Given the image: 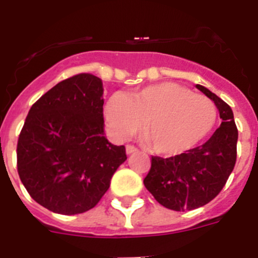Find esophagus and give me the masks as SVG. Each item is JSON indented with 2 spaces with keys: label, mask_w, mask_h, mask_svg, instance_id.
<instances>
[{
  "label": "esophagus",
  "mask_w": 258,
  "mask_h": 258,
  "mask_svg": "<svg viewBox=\"0 0 258 258\" xmlns=\"http://www.w3.org/2000/svg\"><path fill=\"white\" fill-rule=\"evenodd\" d=\"M137 151H138L137 147H134V146L132 145H126V154H133V152H137Z\"/></svg>",
  "instance_id": "1"
}]
</instances>
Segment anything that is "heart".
Here are the masks:
<instances>
[{"label":"heart","instance_id":"1","mask_svg":"<svg viewBox=\"0 0 258 258\" xmlns=\"http://www.w3.org/2000/svg\"><path fill=\"white\" fill-rule=\"evenodd\" d=\"M109 133L124 141L143 122V138L152 152L179 155L202 142L217 121V107L208 97L175 83H160L122 95L104 107Z\"/></svg>","mask_w":258,"mask_h":258}]
</instances>
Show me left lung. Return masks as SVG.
<instances>
[{
    "mask_svg": "<svg viewBox=\"0 0 258 258\" xmlns=\"http://www.w3.org/2000/svg\"><path fill=\"white\" fill-rule=\"evenodd\" d=\"M214 102L222 118L221 126L204 145L172 157L152 156L150 172L143 179L157 203L177 212L206 206L226 184L236 161L238 129L226 102L202 85H197Z\"/></svg>",
    "mask_w": 258,
    "mask_h": 258,
    "instance_id": "obj_1",
    "label": "left lung"
}]
</instances>
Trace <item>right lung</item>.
Listing matches in <instances>:
<instances>
[{"instance_id": "1", "label": "right lung", "mask_w": 258, "mask_h": 258, "mask_svg": "<svg viewBox=\"0 0 258 258\" xmlns=\"http://www.w3.org/2000/svg\"><path fill=\"white\" fill-rule=\"evenodd\" d=\"M103 103L102 80L79 74L29 109L18 140V173L32 199L54 213L94 208L126 160L124 146L104 137Z\"/></svg>"}]
</instances>
